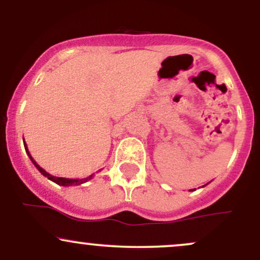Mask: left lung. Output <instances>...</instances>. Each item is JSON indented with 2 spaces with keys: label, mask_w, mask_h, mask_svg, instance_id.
Returning <instances> with one entry per match:
<instances>
[{
  "label": "left lung",
  "mask_w": 260,
  "mask_h": 260,
  "mask_svg": "<svg viewBox=\"0 0 260 260\" xmlns=\"http://www.w3.org/2000/svg\"><path fill=\"white\" fill-rule=\"evenodd\" d=\"M190 190H194V189H190Z\"/></svg>",
  "instance_id": "1"
}]
</instances>
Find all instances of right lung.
I'll return each instance as SVG.
<instances>
[{"label":"right lung","mask_w":260,"mask_h":260,"mask_svg":"<svg viewBox=\"0 0 260 260\" xmlns=\"http://www.w3.org/2000/svg\"><path fill=\"white\" fill-rule=\"evenodd\" d=\"M24 148H25V151H26V154L29 155V157H30V160H31V162L34 164L35 165V168H37L39 171L41 172V174H43L45 177H47L49 178V180H51L52 182H55V183H57V184H59V186H78V184H82V183H85L86 181H89V180H91L92 178V176L94 175H90V176H88V177H85V178H82V180H77V178H63V177H55V176H52V175H50L49 172H46L45 171V170L43 169V168H40V166L38 165L37 164V161H35L34 159H32L31 157V155H30V153H29V150H28V147H26V144H25V142H24Z\"/></svg>","instance_id":"right-lung-1"}]
</instances>
